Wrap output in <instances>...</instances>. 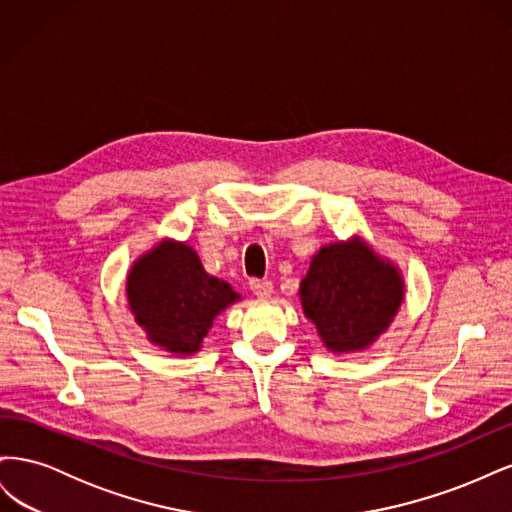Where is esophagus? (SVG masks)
<instances>
[{
	"mask_svg": "<svg viewBox=\"0 0 512 512\" xmlns=\"http://www.w3.org/2000/svg\"><path fill=\"white\" fill-rule=\"evenodd\" d=\"M250 288L258 299H271V294H273V284L265 282V280H252Z\"/></svg>",
	"mask_w": 512,
	"mask_h": 512,
	"instance_id": "1",
	"label": "esophagus"
}]
</instances>
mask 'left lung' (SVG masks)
I'll return each instance as SVG.
<instances>
[{"mask_svg":"<svg viewBox=\"0 0 512 512\" xmlns=\"http://www.w3.org/2000/svg\"><path fill=\"white\" fill-rule=\"evenodd\" d=\"M303 314L333 354L363 352L389 331L406 299V282L391 258L363 237L322 245L301 280Z\"/></svg>","mask_w":512,"mask_h":512,"instance_id":"8db88e82","label":"left lung"}]
</instances>
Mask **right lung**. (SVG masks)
I'll list each match as a JSON object with an SVG mask.
<instances>
[{
    "instance_id": "right-lung-1",
    "label": "right lung",
    "mask_w": 512,
    "mask_h": 512,
    "mask_svg": "<svg viewBox=\"0 0 512 512\" xmlns=\"http://www.w3.org/2000/svg\"><path fill=\"white\" fill-rule=\"evenodd\" d=\"M126 299L149 344L192 356L203 348L215 316L235 305L241 294L209 275L192 245L162 239L132 262Z\"/></svg>"
}]
</instances>
